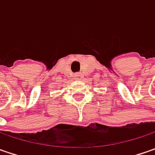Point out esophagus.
Segmentation results:
<instances>
[{
  "label": "esophagus",
  "mask_w": 155,
  "mask_h": 155,
  "mask_svg": "<svg viewBox=\"0 0 155 155\" xmlns=\"http://www.w3.org/2000/svg\"><path fill=\"white\" fill-rule=\"evenodd\" d=\"M74 78L75 79H77V80H81L82 79V74H80V73H76Z\"/></svg>",
  "instance_id": "1"
}]
</instances>
